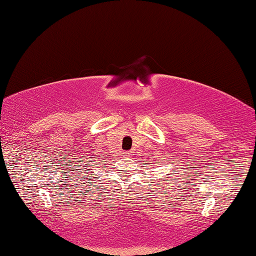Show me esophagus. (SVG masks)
Wrapping results in <instances>:
<instances>
[{
    "mask_svg": "<svg viewBox=\"0 0 256 256\" xmlns=\"http://www.w3.org/2000/svg\"><path fill=\"white\" fill-rule=\"evenodd\" d=\"M126 156H129V155H130V153H129V152H124V153Z\"/></svg>",
    "mask_w": 256,
    "mask_h": 256,
    "instance_id": "obj_1",
    "label": "esophagus"
}]
</instances>
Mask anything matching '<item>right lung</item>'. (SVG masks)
<instances>
[{"mask_svg": "<svg viewBox=\"0 0 256 256\" xmlns=\"http://www.w3.org/2000/svg\"><path fill=\"white\" fill-rule=\"evenodd\" d=\"M85 168H88V166H85ZM84 171H85V170H84Z\"/></svg>", "mask_w": 256, "mask_h": 256, "instance_id": "add662e5", "label": "right lung"}]
</instances>
